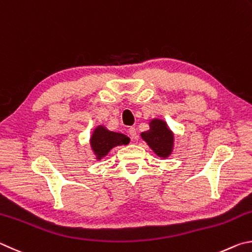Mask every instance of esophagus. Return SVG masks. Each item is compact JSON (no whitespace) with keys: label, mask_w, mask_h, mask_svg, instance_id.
I'll return each instance as SVG.
<instances>
[{"label":"esophagus","mask_w":252,"mask_h":252,"mask_svg":"<svg viewBox=\"0 0 252 252\" xmlns=\"http://www.w3.org/2000/svg\"><path fill=\"white\" fill-rule=\"evenodd\" d=\"M128 134H129L131 139H137V131H136L135 127H129Z\"/></svg>","instance_id":"obj_1"}]
</instances>
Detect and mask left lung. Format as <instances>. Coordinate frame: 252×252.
Wrapping results in <instances>:
<instances>
[{
  "instance_id": "1",
  "label": "left lung",
  "mask_w": 252,
  "mask_h": 252,
  "mask_svg": "<svg viewBox=\"0 0 252 252\" xmlns=\"http://www.w3.org/2000/svg\"><path fill=\"white\" fill-rule=\"evenodd\" d=\"M140 136L158 157L165 159L173 153L174 133L162 119L153 118L149 122V129L143 131Z\"/></svg>"
}]
</instances>
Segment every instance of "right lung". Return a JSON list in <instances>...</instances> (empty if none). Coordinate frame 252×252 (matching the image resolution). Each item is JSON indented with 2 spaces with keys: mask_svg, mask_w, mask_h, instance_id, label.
Returning a JSON list of instances; mask_svg holds the SVG:
<instances>
[{
  "mask_svg": "<svg viewBox=\"0 0 252 252\" xmlns=\"http://www.w3.org/2000/svg\"><path fill=\"white\" fill-rule=\"evenodd\" d=\"M129 140V137H127L126 135L110 131L105 126L99 125L93 130L90 144L96 159L100 160L101 158L107 156L110 149L116 146H122V145H127Z\"/></svg>",
  "mask_w": 252,
  "mask_h": 252,
  "instance_id": "1",
  "label": "right lung"
}]
</instances>
